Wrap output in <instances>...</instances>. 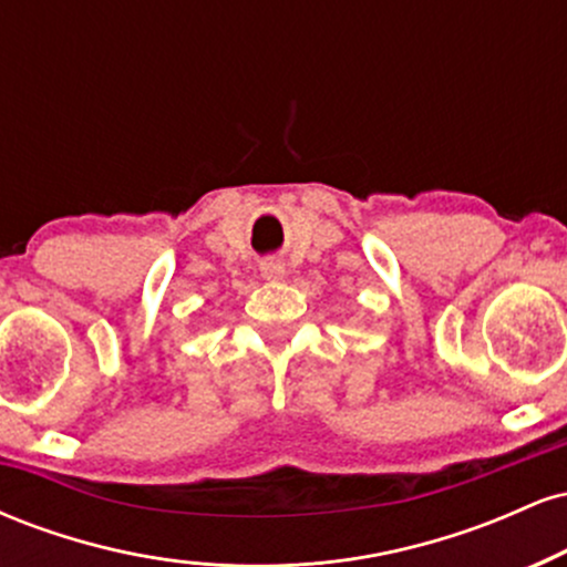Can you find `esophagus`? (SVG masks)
I'll use <instances>...</instances> for the list:
<instances>
[{
  "mask_svg": "<svg viewBox=\"0 0 567 567\" xmlns=\"http://www.w3.org/2000/svg\"><path fill=\"white\" fill-rule=\"evenodd\" d=\"M261 271H264L266 279H282L285 277V264L275 261V258H269V261L261 264Z\"/></svg>",
  "mask_w": 567,
  "mask_h": 567,
  "instance_id": "esophagus-1",
  "label": "esophagus"
}]
</instances>
